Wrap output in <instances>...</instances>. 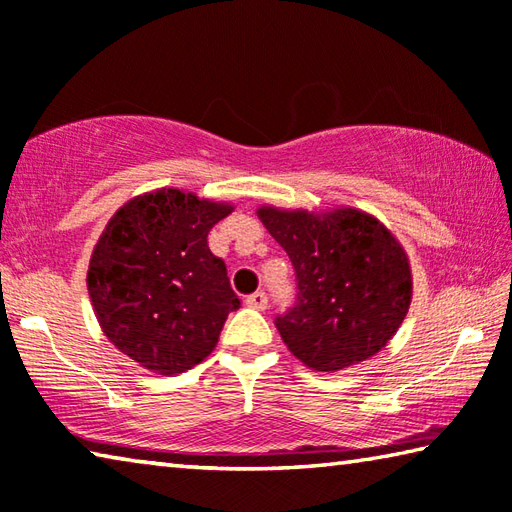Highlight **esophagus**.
<instances>
[{
  "instance_id": "34e87169",
  "label": "esophagus",
  "mask_w": 512,
  "mask_h": 512,
  "mask_svg": "<svg viewBox=\"0 0 512 512\" xmlns=\"http://www.w3.org/2000/svg\"><path fill=\"white\" fill-rule=\"evenodd\" d=\"M245 303H247L249 308H254V310H265L267 308V294L263 290H258L254 294H249Z\"/></svg>"
}]
</instances>
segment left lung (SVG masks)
Returning <instances> with one entry per match:
<instances>
[{"label":"left lung","instance_id":"obj_1","mask_svg":"<svg viewBox=\"0 0 512 512\" xmlns=\"http://www.w3.org/2000/svg\"><path fill=\"white\" fill-rule=\"evenodd\" d=\"M256 213L297 274V301L276 317L290 353L315 371H342L380 353L405 321L414 290L396 236L351 206Z\"/></svg>","mask_w":512,"mask_h":512}]
</instances>
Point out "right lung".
I'll return each mask as SVG.
<instances>
[{
	"instance_id": "1",
	"label": "right lung",
	"mask_w": 512,
	"mask_h": 512,
	"mask_svg": "<svg viewBox=\"0 0 512 512\" xmlns=\"http://www.w3.org/2000/svg\"><path fill=\"white\" fill-rule=\"evenodd\" d=\"M231 211V204L159 188L125 202L98 238L87 270L94 315L105 337L143 369H193L240 308L227 265L206 242Z\"/></svg>"
}]
</instances>
